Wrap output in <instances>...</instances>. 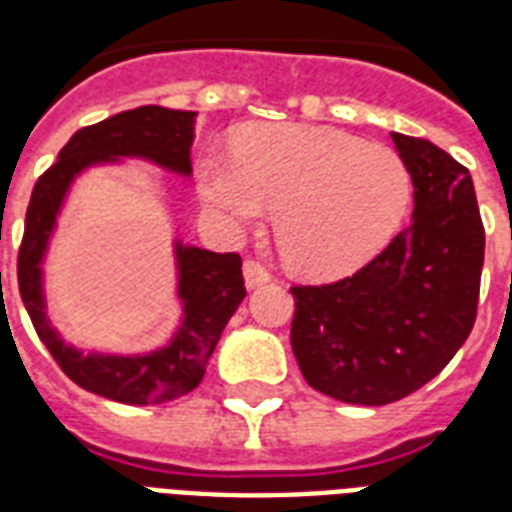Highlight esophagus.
<instances>
[{
  "label": "esophagus",
  "instance_id": "34e87169",
  "mask_svg": "<svg viewBox=\"0 0 512 512\" xmlns=\"http://www.w3.org/2000/svg\"><path fill=\"white\" fill-rule=\"evenodd\" d=\"M268 281H271V273L265 271L263 265L255 263V260H247V263H244V284H247V289L263 287Z\"/></svg>",
  "mask_w": 512,
  "mask_h": 512
}]
</instances>
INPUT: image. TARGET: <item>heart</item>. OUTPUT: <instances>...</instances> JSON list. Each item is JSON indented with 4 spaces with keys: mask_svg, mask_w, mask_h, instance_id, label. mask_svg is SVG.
Returning <instances> with one entry per match:
<instances>
[{
    "mask_svg": "<svg viewBox=\"0 0 512 512\" xmlns=\"http://www.w3.org/2000/svg\"><path fill=\"white\" fill-rule=\"evenodd\" d=\"M196 183L225 231H244L276 207L284 260L321 281L380 255L412 201V175L393 148L300 122L247 127L236 156H201Z\"/></svg>",
    "mask_w": 512,
    "mask_h": 512,
    "instance_id": "1",
    "label": "heart"
}]
</instances>
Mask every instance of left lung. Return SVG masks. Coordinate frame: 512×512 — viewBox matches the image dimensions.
I'll list each match as a JSON object with an SVG mask.
<instances>
[{
    "instance_id": "obj_1",
    "label": "left lung",
    "mask_w": 512,
    "mask_h": 512,
    "mask_svg": "<svg viewBox=\"0 0 512 512\" xmlns=\"http://www.w3.org/2000/svg\"><path fill=\"white\" fill-rule=\"evenodd\" d=\"M414 185L412 225L350 279L295 287L305 382L345 404L401 401L468 340L484 268L473 177L430 140L393 132Z\"/></svg>"
}]
</instances>
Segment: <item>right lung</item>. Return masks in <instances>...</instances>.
<instances>
[{"label":"right lung","instance_id":"add662e5","mask_svg":"<svg viewBox=\"0 0 512 512\" xmlns=\"http://www.w3.org/2000/svg\"><path fill=\"white\" fill-rule=\"evenodd\" d=\"M196 116V111L140 106L74 132L58 154V162L39 177L28 201L18 255V287L36 335L79 388L119 404H167L199 385L225 324L247 297L241 257L236 252L220 255L193 247L175 233L172 257L180 319L170 340L143 353L84 350L60 335L47 313L44 260L58 233L68 193L84 172L124 167L135 159L188 180Z\"/></svg>","mask_w":512,"mask_h":512}]
</instances>
